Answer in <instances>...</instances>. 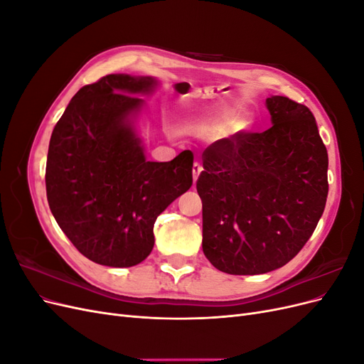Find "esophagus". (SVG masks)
Here are the masks:
<instances>
[{
    "instance_id": "esophagus-1",
    "label": "esophagus",
    "mask_w": 364,
    "mask_h": 364,
    "mask_svg": "<svg viewBox=\"0 0 364 364\" xmlns=\"http://www.w3.org/2000/svg\"><path fill=\"white\" fill-rule=\"evenodd\" d=\"M202 170H203L202 165L199 162H194V165H193V181H194V183H196L197 179H199Z\"/></svg>"
}]
</instances>
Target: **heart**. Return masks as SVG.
I'll return each instance as SVG.
<instances>
[{
	"instance_id": "obj_1",
	"label": "heart",
	"mask_w": 364,
	"mask_h": 364,
	"mask_svg": "<svg viewBox=\"0 0 364 364\" xmlns=\"http://www.w3.org/2000/svg\"><path fill=\"white\" fill-rule=\"evenodd\" d=\"M253 126L249 114L240 112L229 103H217L191 114L185 123V130L191 135L209 138L220 135L223 138H235L247 134Z\"/></svg>"
}]
</instances>
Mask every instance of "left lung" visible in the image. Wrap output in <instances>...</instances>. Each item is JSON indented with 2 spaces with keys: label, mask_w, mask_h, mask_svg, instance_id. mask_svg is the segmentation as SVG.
I'll list each match as a JSON object with an SVG mask.
<instances>
[{
  "label": "left lung",
  "mask_w": 364,
  "mask_h": 364,
  "mask_svg": "<svg viewBox=\"0 0 364 364\" xmlns=\"http://www.w3.org/2000/svg\"><path fill=\"white\" fill-rule=\"evenodd\" d=\"M272 127L220 139L197 181L205 257L229 274H261L293 259L328 196V153L316 118L287 97L266 100Z\"/></svg>",
  "instance_id": "left-lung-1"
}]
</instances>
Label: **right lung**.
Wrapping results in <instances>:
<instances>
[{
    "instance_id": "right-lung-1",
    "label": "right lung",
    "mask_w": 364,
    "mask_h": 364,
    "mask_svg": "<svg viewBox=\"0 0 364 364\" xmlns=\"http://www.w3.org/2000/svg\"><path fill=\"white\" fill-rule=\"evenodd\" d=\"M161 82L109 74L77 92L54 126L47 156V199L82 255L132 267L155 245L158 215L193 185V153L147 161L136 121Z\"/></svg>"
}]
</instances>
